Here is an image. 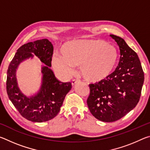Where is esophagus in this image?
I'll return each mask as SVG.
<instances>
[{
  "mask_svg": "<svg viewBox=\"0 0 150 150\" xmlns=\"http://www.w3.org/2000/svg\"><path fill=\"white\" fill-rule=\"evenodd\" d=\"M79 82H80L79 80H75V79H74V80L72 81L71 84H72L73 86H75V85H76L77 84H78V83H79Z\"/></svg>",
  "mask_w": 150,
  "mask_h": 150,
  "instance_id": "34e87169",
  "label": "esophagus"
}]
</instances>
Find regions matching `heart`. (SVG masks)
Returning a JSON list of instances; mask_svg holds the SVG:
<instances>
[{
  "mask_svg": "<svg viewBox=\"0 0 150 150\" xmlns=\"http://www.w3.org/2000/svg\"><path fill=\"white\" fill-rule=\"evenodd\" d=\"M62 56L54 55V67L65 74L73 72V67H80L83 77L89 83L105 80L115 69L118 62L117 50L102 40H73L63 45Z\"/></svg>",
  "mask_w": 150,
  "mask_h": 150,
  "instance_id": "b5f03b06",
  "label": "heart"
}]
</instances>
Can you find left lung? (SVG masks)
<instances>
[{
  "instance_id": "obj_1",
  "label": "left lung",
  "mask_w": 150,
  "mask_h": 150,
  "mask_svg": "<svg viewBox=\"0 0 150 150\" xmlns=\"http://www.w3.org/2000/svg\"><path fill=\"white\" fill-rule=\"evenodd\" d=\"M119 46L118 65L106 79L90 84L87 103L91 113L103 122L119 120L136 107L141 96L144 73L138 55L124 40L110 34Z\"/></svg>"
}]
</instances>
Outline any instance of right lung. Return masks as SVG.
<instances>
[{
    "label": "right lung",
    "instance_id": "obj_1",
    "mask_svg": "<svg viewBox=\"0 0 150 150\" xmlns=\"http://www.w3.org/2000/svg\"><path fill=\"white\" fill-rule=\"evenodd\" d=\"M54 47L47 39L28 42L19 47L7 70L6 92L9 99L24 118L34 122H46L57 116L67 94L71 89L70 82L57 79L52 66ZM35 54L46 65L42 66V84L39 93L28 98L17 86L16 72L19 63Z\"/></svg>",
    "mask_w": 150,
    "mask_h": 150
}]
</instances>
